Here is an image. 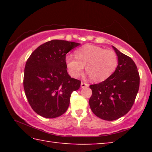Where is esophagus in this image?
Wrapping results in <instances>:
<instances>
[{"label":"esophagus","instance_id":"esophagus-1","mask_svg":"<svg viewBox=\"0 0 152 152\" xmlns=\"http://www.w3.org/2000/svg\"><path fill=\"white\" fill-rule=\"evenodd\" d=\"M88 86H89V84L86 83V82H81V87H82V88H85V87H88Z\"/></svg>","mask_w":152,"mask_h":152}]
</instances>
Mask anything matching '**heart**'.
Returning a JSON list of instances; mask_svg holds the SVG:
<instances>
[{"label": "heart", "mask_w": 152, "mask_h": 152, "mask_svg": "<svg viewBox=\"0 0 152 152\" xmlns=\"http://www.w3.org/2000/svg\"><path fill=\"white\" fill-rule=\"evenodd\" d=\"M76 57L67 56L65 59L68 73L73 78L81 75L85 67L92 81L99 82L107 79L118 65L117 53L99 46L85 45L75 51Z\"/></svg>", "instance_id": "1"}]
</instances>
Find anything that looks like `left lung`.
Returning <instances> with one entry per match:
<instances>
[{
  "label": "left lung",
  "mask_w": 152,
  "mask_h": 152,
  "mask_svg": "<svg viewBox=\"0 0 152 152\" xmlns=\"http://www.w3.org/2000/svg\"><path fill=\"white\" fill-rule=\"evenodd\" d=\"M118 57L116 70L104 81L90 86V107L98 117L116 120L129 111L140 88V74L132 58L113 46Z\"/></svg>",
  "instance_id": "1"
}]
</instances>
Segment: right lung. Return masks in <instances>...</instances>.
<instances>
[{"mask_svg": "<svg viewBox=\"0 0 152 152\" xmlns=\"http://www.w3.org/2000/svg\"><path fill=\"white\" fill-rule=\"evenodd\" d=\"M80 43L54 39L39 46L25 64L23 87L33 110L45 118L65 113L73 91L81 82L72 78L66 70L67 53Z\"/></svg>", "mask_w": 152, "mask_h": 152, "instance_id": "obj_1", "label": "right lung"}]
</instances>
